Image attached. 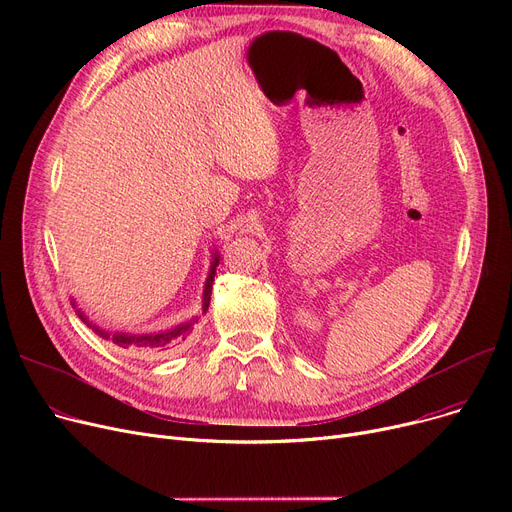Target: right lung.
<instances>
[{
    "label": "right lung",
    "mask_w": 512,
    "mask_h": 512,
    "mask_svg": "<svg viewBox=\"0 0 512 512\" xmlns=\"http://www.w3.org/2000/svg\"><path fill=\"white\" fill-rule=\"evenodd\" d=\"M215 265H218V257H213V265H211V272L207 276V282H205V292H203V311H207L209 307V301H211V284H213V276H215ZM83 317V315H80ZM85 319V317H83ZM87 321V319H85ZM193 321H186V324H180L172 330H166V332H159V334H145V336H128V334H114V342L122 348H139V351H145V353H166L170 351V348L182 344L188 334L193 332ZM97 334H101L103 338H110L107 334H103L101 330L95 328Z\"/></svg>",
    "instance_id": "add662e5"
}]
</instances>
